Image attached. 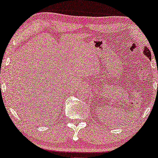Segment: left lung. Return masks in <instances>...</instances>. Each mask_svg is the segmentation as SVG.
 I'll return each instance as SVG.
<instances>
[{
    "label": "left lung",
    "mask_w": 158,
    "mask_h": 158,
    "mask_svg": "<svg viewBox=\"0 0 158 158\" xmlns=\"http://www.w3.org/2000/svg\"><path fill=\"white\" fill-rule=\"evenodd\" d=\"M144 54L145 55V56H147L149 59L151 60V53H150V51L149 50L148 48H147V47H144Z\"/></svg>",
    "instance_id": "1"
}]
</instances>
